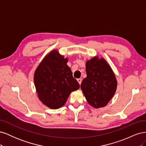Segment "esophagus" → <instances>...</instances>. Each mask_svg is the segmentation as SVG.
I'll use <instances>...</instances> for the list:
<instances>
[{
    "label": "esophagus",
    "instance_id": "obj_1",
    "mask_svg": "<svg viewBox=\"0 0 146 146\" xmlns=\"http://www.w3.org/2000/svg\"><path fill=\"white\" fill-rule=\"evenodd\" d=\"M77 82L79 83V85H81V83H82V79L81 78H78L77 79Z\"/></svg>",
    "mask_w": 146,
    "mask_h": 146
}]
</instances>
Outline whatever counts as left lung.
Masks as SVG:
<instances>
[{
    "label": "left lung",
    "instance_id": "obj_1",
    "mask_svg": "<svg viewBox=\"0 0 146 146\" xmlns=\"http://www.w3.org/2000/svg\"><path fill=\"white\" fill-rule=\"evenodd\" d=\"M87 76L81 83L85 98L94 108L104 107L115 94L117 82L113 70L104 58L95 56L86 62Z\"/></svg>",
    "mask_w": 146,
    "mask_h": 146
}]
</instances>
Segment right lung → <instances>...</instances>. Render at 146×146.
Segmentation results:
<instances>
[{
	"label": "right lung",
	"mask_w": 146,
	"mask_h": 146,
	"mask_svg": "<svg viewBox=\"0 0 146 146\" xmlns=\"http://www.w3.org/2000/svg\"><path fill=\"white\" fill-rule=\"evenodd\" d=\"M68 58L54 49L42 59L34 73V83L41 102L51 109L64 105L70 94L80 85L67 65Z\"/></svg>",
	"instance_id": "obj_1"
}]
</instances>
